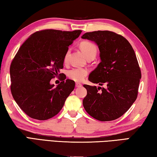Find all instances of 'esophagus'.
<instances>
[{
	"label": "esophagus",
	"instance_id": "1",
	"mask_svg": "<svg viewBox=\"0 0 157 157\" xmlns=\"http://www.w3.org/2000/svg\"><path fill=\"white\" fill-rule=\"evenodd\" d=\"M75 86L78 87H78H81L82 86V84L80 83H78V82H76V83H75Z\"/></svg>",
	"mask_w": 157,
	"mask_h": 157
}]
</instances>
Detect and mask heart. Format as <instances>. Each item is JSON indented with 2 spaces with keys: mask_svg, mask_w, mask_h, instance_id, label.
Listing matches in <instances>:
<instances>
[{
  "mask_svg": "<svg viewBox=\"0 0 157 157\" xmlns=\"http://www.w3.org/2000/svg\"><path fill=\"white\" fill-rule=\"evenodd\" d=\"M80 48L84 53V55H86V58L91 56L95 57V55L97 54L98 50L96 46L90 41H82L80 44ZM69 52H70V50H68L64 55V57H63V61L65 62L68 61ZM87 75H88V71L86 69L80 68H73L69 70L68 72V78L75 82L83 81Z\"/></svg>",
  "mask_w": 157,
  "mask_h": 157,
  "instance_id": "obj_1",
  "label": "heart"
}]
</instances>
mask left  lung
Returning <instances> with one entry per match:
<instances>
[{
	"instance_id": "left-lung-1",
	"label": "left lung",
	"mask_w": 157,
	"mask_h": 157,
	"mask_svg": "<svg viewBox=\"0 0 157 157\" xmlns=\"http://www.w3.org/2000/svg\"><path fill=\"white\" fill-rule=\"evenodd\" d=\"M82 38L94 41L100 50L101 62L90 73L89 80L106 85V88L83 85L87 91L84 108L98 121L116 120L137 98L141 73L134 50L125 38L113 32L86 33Z\"/></svg>"
}]
</instances>
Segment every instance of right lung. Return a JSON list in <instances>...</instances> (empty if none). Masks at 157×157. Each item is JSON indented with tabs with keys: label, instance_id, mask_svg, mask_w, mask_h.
Masks as SVG:
<instances>
[{
	"label": "right lung",
	"instance_id": "right-lung-1",
	"mask_svg": "<svg viewBox=\"0 0 157 157\" xmlns=\"http://www.w3.org/2000/svg\"><path fill=\"white\" fill-rule=\"evenodd\" d=\"M81 30H45L31 34L10 66L11 92L19 107L30 118L45 121L59 112L75 88L66 79L57 86L50 80L63 67V57ZM63 73H60L61 76Z\"/></svg>",
	"mask_w": 157,
	"mask_h": 157
}]
</instances>
